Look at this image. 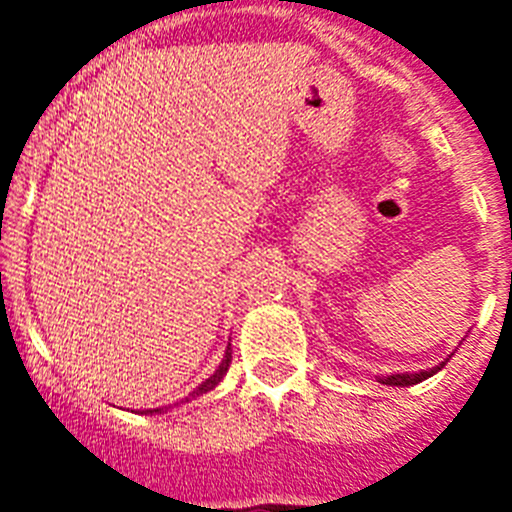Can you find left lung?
Wrapping results in <instances>:
<instances>
[{
	"label": "left lung",
	"instance_id": "left-lung-1",
	"mask_svg": "<svg viewBox=\"0 0 512 512\" xmlns=\"http://www.w3.org/2000/svg\"><path fill=\"white\" fill-rule=\"evenodd\" d=\"M446 361H449V359H446ZM446 361H441V364L433 366V369H423V372L390 374V377H382V379H379V382L390 384V387H413V384L423 382V379H428V377H433V374H436V372H441L443 366H446Z\"/></svg>",
	"mask_w": 512,
	"mask_h": 512
}]
</instances>
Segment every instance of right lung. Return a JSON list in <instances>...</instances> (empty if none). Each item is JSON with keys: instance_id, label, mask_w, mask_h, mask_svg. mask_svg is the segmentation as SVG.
I'll return each mask as SVG.
<instances>
[{"instance_id": "add662e5", "label": "right lung", "mask_w": 512, "mask_h": 512, "mask_svg": "<svg viewBox=\"0 0 512 512\" xmlns=\"http://www.w3.org/2000/svg\"><path fill=\"white\" fill-rule=\"evenodd\" d=\"M228 366H230V348H228V351H225V359H223V364L217 366V369H215V374H212L210 379H205V382H202L200 387H197V390L192 392V397H200V395H205V392L215 390V387H217V382H220V379L225 377V372H228ZM161 410H164V408H153V410H146V413H151V415H153V413H161Z\"/></svg>"}]
</instances>
